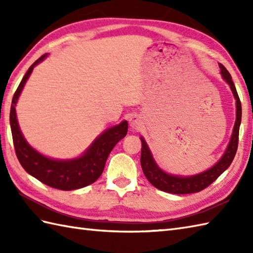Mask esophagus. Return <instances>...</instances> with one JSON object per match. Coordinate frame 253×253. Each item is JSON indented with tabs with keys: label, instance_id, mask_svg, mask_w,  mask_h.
Segmentation results:
<instances>
[{
	"label": "esophagus",
	"instance_id": "esophagus-1",
	"mask_svg": "<svg viewBox=\"0 0 253 253\" xmlns=\"http://www.w3.org/2000/svg\"><path fill=\"white\" fill-rule=\"evenodd\" d=\"M129 125L131 127V129H133V130L139 129V128H140L141 125H142V122L140 120V117H139L138 115L131 116L130 120H129Z\"/></svg>",
	"mask_w": 253,
	"mask_h": 253
}]
</instances>
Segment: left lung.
Returning a JSON list of instances; mask_svg holds the SVG:
<instances>
[{"mask_svg":"<svg viewBox=\"0 0 253 253\" xmlns=\"http://www.w3.org/2000/svg\"><path fill=\"white\" fill-rule=\"evenodd\" d=\"M221 74L223 79L226 82L230 89L233 91V94L236 99V122L234 125V130L232 133V138L227 146L226 151L223 154V157L219 159L218 162L212 166L211 169L203 171L198 175L193 176H177L165 173L161 169L152 157V153L150 151L148 144L141 138V168L144 176L151 184L158 188V189L174 193V195H187V193L199 192L212 184L214 180L217 179V177L223 174L226 170L229 165L232 164L235 158V154L237 152L238 148V138H239V127L241 123V103L239 96L236 90L235 84L232 80V76L228 71L222 64H219Z\"/></svg>","mask_w":253,"mask_h":253,"instance_id":"8db88e82","label":"left lung"}]
</instances>
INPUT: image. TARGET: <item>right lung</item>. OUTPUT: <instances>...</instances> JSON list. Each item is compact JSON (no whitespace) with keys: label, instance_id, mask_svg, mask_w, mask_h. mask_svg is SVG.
I'll use <instances>...</instances> for the list:
<instances>
[{"label":"right lung","instance_id":"right-lung-1","mask_svg":"<svg viewBox=\"0 0 253 253\" xmlns=\"http://www.w3.org/2000/svg\"><path fill=\"white\" fill-rule=\"evenodd\" d=\"M47 56L43 54L32 64L25 74L24 78L15 91L12 106L9 113L10 129H12L15 152L20 165L27 173L34 176L43 184L55 189L74 190L91 185L101 176L104 169L107 157L115 144L126 136L128 123L122 122L106 129L95 139L92 144L85 150V152L77 159L73 160H54L49 159L30 147L26 141L16 117V103L20 95L21 90L28 80L32 69Z\"/></svg>","mask_w":253,"mask_h":253}]
</instances>
